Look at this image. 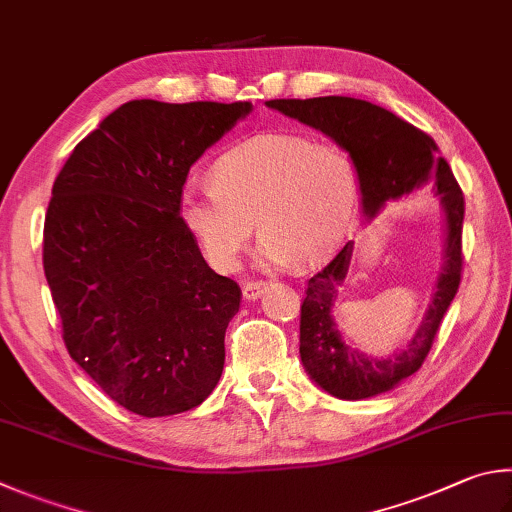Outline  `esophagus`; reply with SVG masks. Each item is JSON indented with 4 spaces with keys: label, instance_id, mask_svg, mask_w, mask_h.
Here are the masks:
<instances>
[{
    "label": "esophagus",
    "instance_id": "34e87169",
    "mask_svg": "<svg viewBox=\"0 0 512 512\" xmlns=\"http://www.w3.org/2000/svg\"><path fill=\"white\" fill-rule=\"evenodd\" d=\"M268 282L264 280H253V282H246L244 284V300H257V297H262L266 293Z\"/></svg>",
    "mask_w": 512,
    "mask_h": 512
}]
</instances>
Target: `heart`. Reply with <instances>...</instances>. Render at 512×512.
I'll return each instance as SVG.
<instances>
[{
    "instance_id": "heart-1",
    "label": "heart",
    "mask_w": 512,
    "mask_h": 512,
    "mask_svg": "<svg viewBox=\"0 0 512 512\" xmlns=\"http://www.w3.org/2000/svg\"><path fill=\"white\" fill-rule=\"evenodd\" d=\"M215 183L181 194L185 226L217 271H235L262 232L268 264L313 266L345 237L360 201V172L340 145L297 134H264L232 147L212 167Z\"/></svg>"
}]
</instances>
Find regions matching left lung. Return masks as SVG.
<instances>
[{
    "mask_svg": "<svg viewBox=\"0 0 512 512\" xmlns=\"http://www.w3.org/2000/svg\"><path fill=\"white\" fill-rule=\"evenodd\" d=\"M266 105L320 129L345 147L358 165L362 208L369 217H374L387 201L410 194L425 183H432V190L439 194L448 221L445 266L423 324L410 345L394 358H369L356 351L342 340L333 324L331 306L336 300V288L347 275L351 244L342 246L340 253L322 266L304 288L300 356L309 376L324 392L345 401L383 394L423 367L443 315L459 291L463 273L461 232L466 212L463 192L434 138L383 107L347 96L280 98L268 100Z\"/></svg>",
    "mask_w": 512,
    "mask_h": 512,
    "instance_id": "obj_1",
    "label": "left lung"
}]
</instances>
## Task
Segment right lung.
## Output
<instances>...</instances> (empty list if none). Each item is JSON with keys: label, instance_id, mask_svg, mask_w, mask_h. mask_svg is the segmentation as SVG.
<instances>
[{"label": "right lung", "instance_id": "obj_1", "mask_svg": "<svg viewBox=\"0 0 512 512\" xmlns=\"http://www.w3.org/2000/svg\"><path fill=\"white\" fill-rule=\"evenodd\" d=\"M248 111L250 102H125L53 183L42 262L64 347L138 416L192 410L224 371L241 288L206 264L181 194L192 163Z\"/></svg>", "mask_w": 512, "mask_h": 512}]
</instances>
